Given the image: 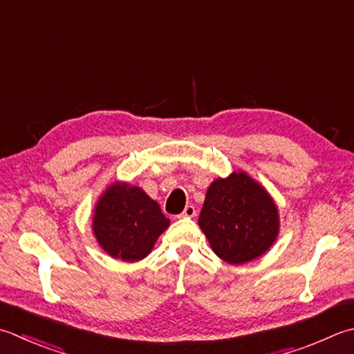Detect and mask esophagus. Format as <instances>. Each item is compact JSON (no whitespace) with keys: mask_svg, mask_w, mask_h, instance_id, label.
<instances>
[{"mask_svg":"<svg viewBox=\"0 0 354 354\" xmlns=\"http://www.w3.org/2000/svg\"><path fill=\"white\" fill-rule=\"evenodd\" d=\"M195 216H196V210L193 205H187L184 212L179 214V218H195Z\"/></svg>","mask_w":354,"mask_h":354,"instance_id":"34e87169","label":"esophagus"}]
</instances>
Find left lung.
Wrapping results in <instances>:
<instances>
[{
	"mask_svg": "<svg viewBox=\"0 0 354 354\" xmlns=\"http://www.w3.org/2000/svg\"><path fill=\"white\" fill-rule=\"evenodd\" d=\"M198 224L213 252L238 266L266 253L279 232L272 198L244 171L216 179L209 187Z\"/></svg>",
	"mask_w": 354,
	"mask_h": 354,
	"instance_id": "left-lung-1",
	"label": "left lung"
}]
</instances>
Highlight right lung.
<instances>
[{"instance_id":"right-lung-1","label":"right lung","mask_w":354,"mask_h":354,"mask_svg":"<svg viewBox=\"0 0 354 354\" xmlns=\"http://www.w3.org/2000/svg\"><path fill=\"white\" fill-rule=\"evenodd\" d=\"M169 224L156 201L127 184L109 187L93 214L100 245L113 258L129 262L145 258Z\"/></svg>"}]
</instances>
